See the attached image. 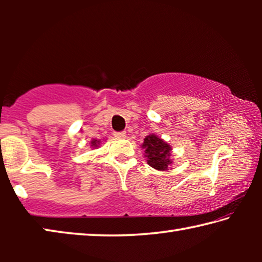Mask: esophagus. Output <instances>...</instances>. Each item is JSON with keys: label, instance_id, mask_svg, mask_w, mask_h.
<instances>
[{"label": "esophagus", "instance_id": "1", "mask_svg": "<svg viewBox=\"0 0 262 262\" xmlns=\"http://www.w3.org/2000/svg\"><path fill=\"white\" fill-rule=\"evenodd\" d=\"M113 135L115 137H119V139H123V137H126V132H114Z\"/></svg>", "mask_w": 262, "mask_h": 262}]
</instances>
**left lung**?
Listing matches in <instances>:
<instances>
[{"label":"left lung","mask_w":262,"mask_h":262,"mask_svg":"<svg viewBox=\"0 0 262 262\" xmlns=\"http://www.w3.org/2000/svg\"><path fill=\"white\" fill-rule=\"evenodd\" d=\"M142 147L145 149L144 156L147 157L148 164L156 170H166L172 163L170 159L171 147L166 142L158 139L156 135L151 134L145 137Z\"/></svg>","instance_id":"1"}]
</instances>
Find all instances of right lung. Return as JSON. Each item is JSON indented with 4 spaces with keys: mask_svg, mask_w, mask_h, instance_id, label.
<instances>
[{
    "mask_svg": "<svg viewBox=\"0 0 262 262\" xmlns=\"http://www.w3.org/2000/svg\"><path fill=\"white\" fill-rule=\"evenodd\" d=\"M98 144H99V141L98 140H92L91 141L92 147H98Z\"/></svg>",
    "mask_w": 262,
    "mask_h": 262,
    "instance_id": "right-lung-1",
    "label": "right lung"
}]
</instances>
